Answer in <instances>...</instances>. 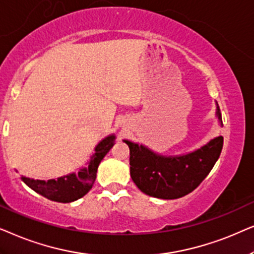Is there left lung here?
Segmentation results:
<instances>
[{
  "label": "left lung",
  "mask_w": 254,
  "mask_h": 254,
  "mask_svg": "<svg viewBox=\"0 0 254 254\" xmlns=\"http://www.w3.org/2000/svg\"><path fill=\"white\" fill-rule=\"evenodd\" d=\"M216 114L223 127L219 107ZM124 141L130 148V174L134 184L146 195L164 200L182 197L197 188L210 173L223 148V137L219 136L191 153L164 157L143 145Z\"/></svg>",
  "instance_id": "1"
}]
</instances>
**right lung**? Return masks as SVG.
<instances>
[{"label":"right lung","instance_id":"obj_1","mask_svg":"<svg viewBox=\"0 0 254 254\" xmlns=\"http://www.w3.org/2000/svg\"><path fill=\"white\" fill-rule=\"evenodd\" d=\"M115 136H109L101 141L95 147V153L92 155L88 167H84L77 174L73 173L66 177L59 178L58 180H33V179L22 177V180L30 188L43 195L51 201L68 203L79 200L87 194L93 187L96 179L97 167L106 154L113 147Z\"/></svg>","mask_w":254,"mask_h":254}]
</instances>
